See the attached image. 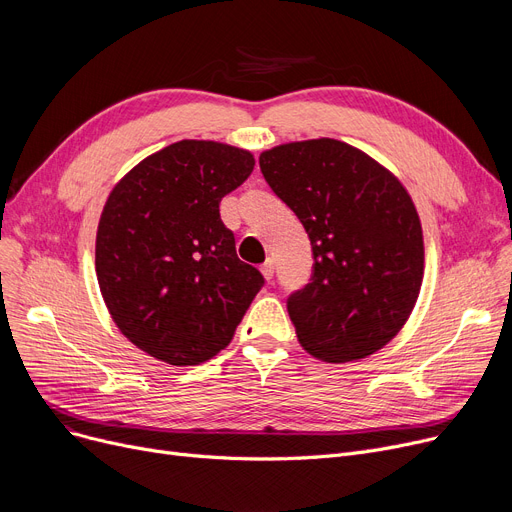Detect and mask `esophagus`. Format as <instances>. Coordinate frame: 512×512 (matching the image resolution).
Here are the masks:
<instances>
[{
  "label": "esophagus",
  "mask_w": 512,
  "mask_h": 512,
  "mask_svg": "<svg viewBox=\"0 0 512 512\" xmlns=\"http://www.w3.org/2000/svg\"><path fill=\"white\" fill-rule=\"evenodd\" d=\"M261 274L265 280H272L274 278V259H267L263 265H261Z\"/></svg>",
  "instance_id": "34e87169"
}]
</instances>
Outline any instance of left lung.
I'll return each mask as SVG.
<instances>
[{
  "instance_id": "obj_1",
  "label": "left lung",
  "mask_w": 512,
  "mask_h": 512,
  "mask_svg": "<svg viewBox=\"0 0 512 512\" xmlns=\"http://www.w3.org/2000/svg\"><path fill=\"white\" fill-rule=\"evenodd\" d=\"M259 168L311 240V282L286 303L301 346L328 363L378 353L407 324L423 282L409 191L365 151L326 137L267 149Z\"/></svg>"
}]
</instances>
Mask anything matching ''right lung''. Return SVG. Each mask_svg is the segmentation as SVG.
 Returning a JSON list of instances; mask_svg holds the SVG:
<instances>
[{"label":"right lung","mask_w":512,"mask_h":512,"mask_svg":"<svg viewBox=\"0 0 512 512\" xmlns=\"http://www.w3.org/2000/svg\"><path fill=\"white\" fill-rule=\"evenodd\" d=\"M253 168L247 149L184 139L139 161L103 205L101 297L118 330L157 361L186 367L218 355L263 286L220 218V201Z\"/></svg>","instance_id":"right-lung-1"}]
</instances>
